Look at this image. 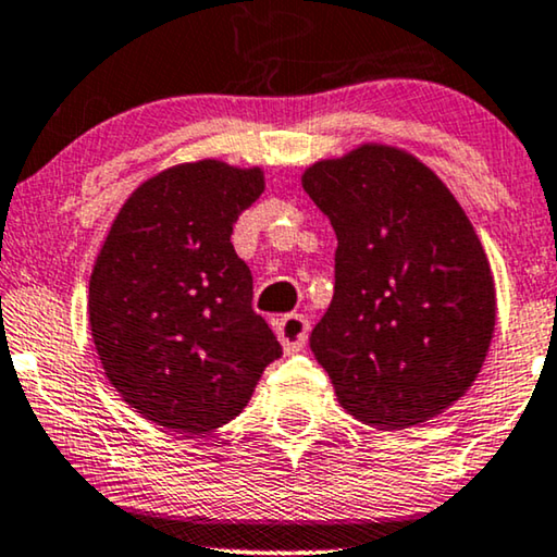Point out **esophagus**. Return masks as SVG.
Here are the masks:
<instances>
[{"mask_svg": "<svg viewBox=\"0 0 557 557\" xmlns=\"http://www.w3.org/2000/svg\"><path fill=\"white\" fill-rule=\"evenodd\" d=\"M276 334H278V342L286 349V355L299 352V349L307 345L309 319L301 314H288L281 319V322H276Z\"/></svg>", "mask_w": 557, "mask_h": 557, "instance_id": "34e87169", "label": "esophagus"}]
</instances>
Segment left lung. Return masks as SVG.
<instances>
[{"instance_id": "left-lung-1", "label": "left lung", "mask_w": 557, "mask_h": 557, "mask_svg": "<svg viewBox=\"0 0 557 557\" xmlns=\"http://www.w3.org/2000/svg\"><path fill=\"white\" fill-rule=\"evenodd\" d=\"M301 185L337 235L334 296L309 345L342 408L380 431L444 413L482 370L497 317L467 212L383 144L311 164Z\"/></svg>"}]
</instances>
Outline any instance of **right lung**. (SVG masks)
I'll use <instances>...</instances> for the list:
<instances>
[{"label":"right lung","mask_w":557,"mask_h":557,"mask_svg":"<svg viewBox=\"0 0 557 557\" xmlns=\"http://www.w3.org/2000/svg\"><path fill=\"white\" fill-rule=\"evenodd\" d=\"M261 193L258 166L202 159L144 182L113 220L90 273V334L111 385L151 423L220 429L281 357L231 243Z\"/></svg>","instance_id":"obj_1"}]
</instances>
